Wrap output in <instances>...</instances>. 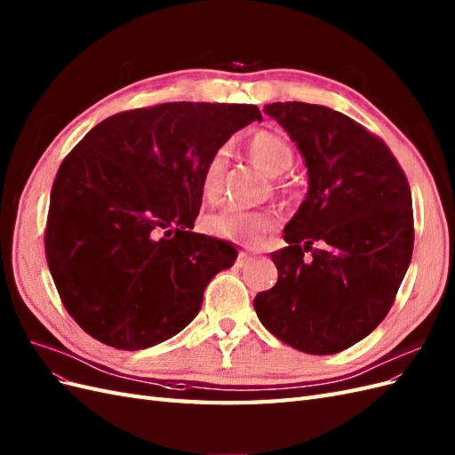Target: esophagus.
Listing matches in <instances>:
<instances>
[{
    "mask_svg": "<svg viewBox=\"0 0 455 455\" xmlns=\"http://www.w3.org/2000/svg\"><path fill=\"white\" fill-rule=\"evenodd\" d=\"M251 260V254H247V252H239V258H237V266L239 267H243L244 264H247Z\"/></svg>",
    "mask_w": 455,
    "mask_h": 455,
    "instance_id": "34e87169",
    "label": "esophagus"
}]
</instances>
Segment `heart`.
I'll return each mask as SVG.
<instances>
[{
    "mask_svg": "<svg viewBox=\"0 0 455 455\" xmlns=\"http://www.w3.org/2000/svg\"><path fill=\"white\" fill-rule=\"evenodd\" d=\"M228 145L218 147L211 155L203 172L201 191L203 197L214 201L222 189L224 170L228 166ZM249 156L256 168H260L267 176H277L292 164L291 145L275 132L260 130L249 140ZM204 229L212 235L233 239L239 243H256L266 231L275 226V218L266 211H235L224 208L216 214L204 218Z\"/></svg>",
    "mask_w": 455,
    "mask_h": 455,
    "instance_id": "b5f03b06",
    "label": "heart"
}]
</instances>
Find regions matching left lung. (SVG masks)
I'll use <instances>...</instances> for the list:
<instances>
[{"label":"left lung","instance_id":"obj_1","mask_svg":"<svg viewBox=\"0 0 455 455\" xmlns=\"http://www.w3.org/2000/svg\"><path fill=\"white\" fill-rule=\"evenodd\" d=\"M264 113L297 143L308 193L283 229L289 247L272 252L277 283L254 310L285 345L337 354L395 302L413 251L411 191L388 147L339 110L289 101Z\"/></svg>","mask_w":455,"mask_h":455}]
</instances>
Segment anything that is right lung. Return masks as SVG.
<instances>
[{"instance_id": "right-lung-1", "label": "right lung", "mask_w": 455, "mask_h": 455, "mask_svg": "<svg viewBox=\"0 0 455 455\" xmlns=\"http://www.w3.org/2000/svg\"><path fill=\"white\" fill-rule=\"evenodd\" d=\"M262 120L256 105L163 103L103 120L60 164L45 254L67 312L118 350L178 335L199 314L229 243L193 233L211 155Z\"/></svg>"}]
</instances>
